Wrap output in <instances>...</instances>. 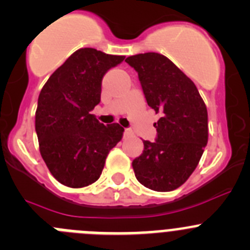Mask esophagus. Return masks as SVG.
Instances as JSON below:
<instances>
[{
    "instance_id": "34e87169",
    "label": "esophagus",
    "mask_w": 250,
    "mask_h": 250,
    "mask_svg": "<svg viewBox=\"0 0 250 250\" xmlns=\"http://www.w3.org/2000/svg\"><path fill=\"white\" fill-rule=\"evenodd\" d=\"M133 136V132L130 129H125V138H127V137H130Z\"/></svg>"
}]
</instances>
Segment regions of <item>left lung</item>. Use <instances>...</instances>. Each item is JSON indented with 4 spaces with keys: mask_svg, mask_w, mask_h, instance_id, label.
<instances>
[{
    "mask_svg": "<svg viewBox=\"0 0 250 250\" xmlns=\"http://www.w3.org/2000/svg\"><path fill=\"white\" fill-rule=\"evenodd\" d=\"M138 72L149 107L160 113L155 142L143 141L142 155L133 160L136 178L154 191L180 188L192 174L208 139L207 108L195 83L159 53L128 57Z\"/></svg>",
    "mask_w": 250,
    "mask_h": 250,
    "instance_id": "left-lung-1",
    "label": "left lung"
}]
</instances>
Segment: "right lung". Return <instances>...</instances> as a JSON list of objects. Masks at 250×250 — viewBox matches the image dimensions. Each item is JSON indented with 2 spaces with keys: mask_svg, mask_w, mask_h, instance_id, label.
Wrapping results in <instances>:
<instances>
[{
  "mask_svg": "<svg viewBox=\"0 0 250 250\" xmlns=\"http://www.w3.org/2000/svg\"><path fill=\"white\" fill-rule=\"evenodd\" d=\"M83 48L58 67L38 97L36 132L49 171L60 184L83 188L97 180L109 150L122 139L118 123L102 125L90 112L101 101L104 74L125 60Z\"/></svg>",
  "mask_w": 250,
  "mask_h": 250,
  "instance_id": "obj_1",
  "label": "right lung"
}]
</instances>
